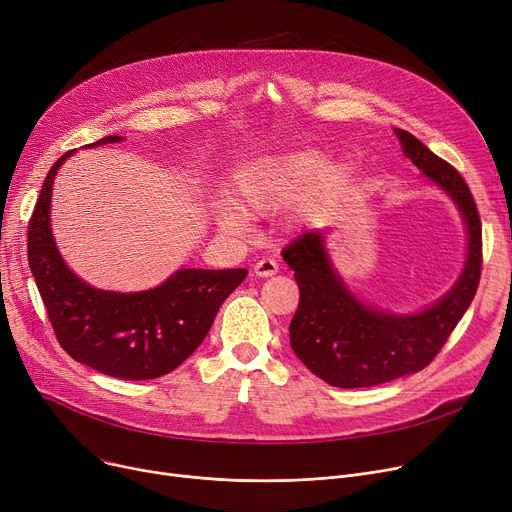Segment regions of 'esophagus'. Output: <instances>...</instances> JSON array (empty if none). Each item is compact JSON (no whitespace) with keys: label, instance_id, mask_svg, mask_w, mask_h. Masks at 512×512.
<instances>
[{"label":"esophagus","instance_id":"obj_1","mask_svg":"<svg viewBox=\"0 0 512 512\" xmlns=\"http://www.w3.org/2000/svg\"><path fill=\"white\" fill-rule=\"evenodd\" d=\"M278 272V263L274 259H261L255 263V276L270 278Z\"/></svg>","mask_w":512,"mask_h":512}]
</instances>
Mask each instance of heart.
Instances as JSON below:
<instances>
[{
	"instance_id": "1",
	"label": "heart",
	"mask_w": 512,
	"mask_h": 512,
	"mask_svg": "<svg viewBox=\"0 0 512 512\" xmlns=\"http://www.w3.org/2000/svg\"><path fill=\"white\" fill-rule=\"evenodd\" d=\"M328 166V155L317 149H290L255 157L242 164L230 178L232 203H220L213 211L215 226L232 236L249 232V215H265L280 209L317 178ZM338 170H326L324 182L336 180Z\"/></svg>"
}]
</instances>
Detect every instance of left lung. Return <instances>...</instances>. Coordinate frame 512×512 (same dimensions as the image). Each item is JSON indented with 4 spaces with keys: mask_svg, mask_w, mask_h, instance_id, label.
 Here are the masks:
<instances>
[{
    "mask_svg": "<svg viewBox=\"0 0 512 512\" xmlns=\"http://www.w3.org/2000/svg\"><path fill=\"white\" fill-rule=\"evenodd\" d=\"M413 164L454 201L467 228L463 272L440 301L417 313L363 303L334 267L326 236L309 230L282 253L301 290L290 346L307 369L336 388H369L417 373L440 353L469 309L481 274V222L467 182L411 132L394 128Z\"/></svg>",
    "mask_w": 512,
    "mask_h": 512,
    "instance_id": "1",
    "label": "left lung"
}]
</instances>
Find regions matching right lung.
<instances>
[{"mask_svg":"<svg viewBox=\"0 0 512 512\" xmlns=\"http://www.w3.org/2000/svg\"><path fill=\"white\" fill-rule=\"evenodd\" d=\"M120 141L124 137L110 134L87 147ZM72 153L51 166L29 222V267L53 332L74 361L99 373L159 378L197 351L222 303L249 272L184 267L141 292L99 290L80 280L62 259L49 222L53 178Z\"/></svg>","mask_w":512,"mask_h":512,"instance_id":"obj_1","label":"right lung"}]
</instances>
